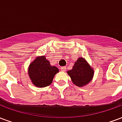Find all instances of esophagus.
Segmentation results:
<instances>
[{"mask_svg": "<svg viewBox=\"0 0 122 122\" xmlns=\"http://www.w3.org/2000/svg\"><path fill=\"white\" fill-rule=\"evenodd\" d=\"M66 68L65 66H62V67H61V71H63V72H65L66 70Z\"/></svg>", "mask_w": 122, "mask_h": 122, "instance_id": "obj_1", "label": "esophagus"}]
</instances>
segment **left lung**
Returning a JSON list of instances; mask_svg holds the SVG:
<instances>
[{
	"mask_svg": "<svg viewBox=\"0 0 122 122\" xmlns=\"http://www.w3.org/2000/svg\"><path fill=\"white\" fill-rule=\"evenodd\" d=\"M73 83L77 86H84L89 83L94 76L93 68L83 57H79L72 70L67 71Z\"/></svg>",
	"mask_w": 122,
	"mask_h": 122,
	"instance_id": "1",
	"label": "left lung"
}]
</instances>
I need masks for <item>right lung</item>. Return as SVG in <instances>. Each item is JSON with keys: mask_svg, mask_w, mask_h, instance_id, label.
I'll return each mask as SVG.
<instances>
[{"mask_svg": "<svg viewBox=\"0 0 122 122\" xmlns=\"http://www.w3.org/2000/svg\"><path fill=\"white\" fill-rule=\"evenodd\" d=\"M59 69L50 65L45 56L36 57L28 68V74L32 83L37 87H45L52 83L55 75Z\"/></svg>", "mask_w": 122, "mask_h": 122, "instance_id": "obj_1", "label": "right lung"}]
</instances>
